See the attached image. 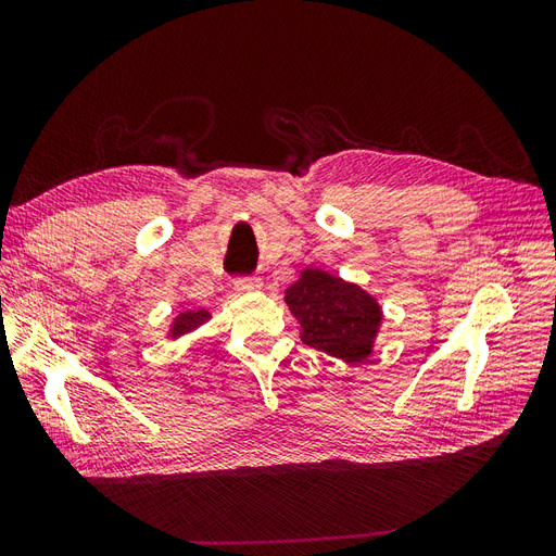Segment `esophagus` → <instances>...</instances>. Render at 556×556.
Returning <instances> with one entry per match:
<instances>
[{
    "instance_id": "esophagus-1",
    "label": "esophagus",
    "mask_w": 556,
    "mask_h": 556,
    "mask_svg": "<svg viewBox=\"0 0 556 556\" xmlns=\"http://www.w3.org/2000/svg\"><path fill=\"white\" fill-rule=\"evenodd\" d=\"M233 288H237V292H257L262 288V280L257 276H241L237 278V282H233Z\"/></svg>"
}]
</instances>
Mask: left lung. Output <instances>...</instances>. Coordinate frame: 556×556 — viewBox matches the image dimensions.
I'll list each match as a JSON object with an SVG mask.
<instances>
[{"instance_id": "left-lung-1", "label": "left lung", "mask_w": 556, "mask_h": 556, "mask_svg": "<svg viewBox=\"0 0 556 556\" xmlns=\"http://www.w3.org/2000/svg\"><path fill=\"white\" fill-rule=\"evenodd\" d=\"M301 325V341L348 364L364 362L374 350L382 311L378 301L352 282L319 268H304L285 292Z\"/></svg>"}]
</instances>
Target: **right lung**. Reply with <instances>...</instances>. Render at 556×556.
Returning a JSON list of instances; mask_svg holds the SVG:
<instances>
[{"instance_id":"obj_1","label":"right lung","mask_w":556,"mask_h":556,"mask_svg":"<svg viewBox=\"0 0 556 556\" xmlns=\"http://www.w3.org/2000/svg\"><path fill=\"white\" fill-rule=\"evenodd\" d=\"M211 313L199 308V311H185L174 319V327H172V339H178L182 333H190L194 329H199L204 323H208Z\"/></svg>"}]
</instances>
